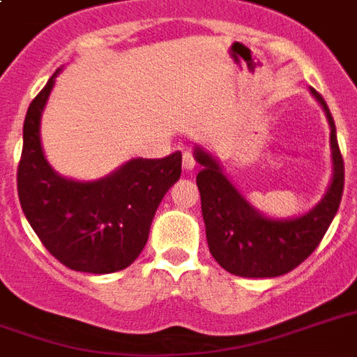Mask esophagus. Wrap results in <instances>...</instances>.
Segmentation results:
<instances>
[{"label": "esophagus", "mask_w": 357, "mask_h": 357, "mask_svg": "<svg viewBox=\"0 0 357 357\" xmlns=\"http://www.w3.org/2000/svg\"><path fill=\"white\" fill-rule=\"evenodd\" d=\"M181 167H183L185 172H190V170H195L196 161H195V157L190 155L189 151H185V153H183V162H181Z\"/></svg>", "instance_id": "1"}]
</instances>
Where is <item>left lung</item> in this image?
<instances>
[{"mask_svg":"<svg viewBox=\"0 0 357 357\" xmlns=\"http://www.w3.org/2000/svg\"><path fill=\"white\" fill-rule=\"evenodd\" d=\"M330 123L332 181L319 204L298 217H266L250 204L224 174L220 162L202 146H195V159L202 167L196 185L202 196L209 252L229 274L241 278H276L293 271L313 254L330 228L341 204L344 165L337 133L326 102L310 86Z\"/></svg>","mask_w":357,"mask_h":357,"instance_id":"1","label":"left lung"}]
</instances>
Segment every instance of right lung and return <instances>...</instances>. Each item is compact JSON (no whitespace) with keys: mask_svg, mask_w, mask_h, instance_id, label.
Segmentation results:
<instances>
[{"mask_svg":"<svg viewBox=\"0 0 357 357\" xmlns=\"http://www.w3.org/2000/svg\"><path fill=\"white\" fill-rule=\"evenodd\" d=\"M59 68L31 102L18 165V198L47 252L72 271L119 272L144 248L162 196L181 176V151L129 159L92 181L64 178L44 155L40 120Z\"/></svg>","mask_w":357,"mask_h":357,"instance_id":"add662e5","label":"right lung"}]
</instances>
